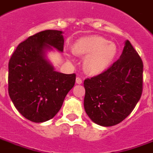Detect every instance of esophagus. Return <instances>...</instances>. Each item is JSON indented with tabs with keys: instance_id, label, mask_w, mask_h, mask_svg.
Wrapping results in <instances>:
<instances>
[{
	"instance_id": "obj_1",
	"label": "esophagus",
	"mask_w": 153,
	"mask_h": 153,
	"mask_svg": "<svg viewBox=\"0 0 153 153\" xmlns=\"http://www.w3.org/2000/svg\"><path fill=\"white\" fill-rule=\"evenodd\" d=\"M82 82V80L81 78H79V77H77L76 78V83H78V84H81Z\"/></svg>"
}]
</instances>
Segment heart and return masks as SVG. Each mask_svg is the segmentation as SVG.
I'll return each instance as SVG.
<instances>
[{"label": "heart", "instance_id": "heart-1", "mask_svg": "<svg viewBox=\"0 0 153 153\" xmlns=\"http://www.w3.org/2000/svg\"><path fill=\"white\" fill-rule=\"evenodd\" d=\"M74 53L83 56V70L90 75H98L110 67L117 56L115 44L99 36H90L78 39L73 47Z\"/></svg>", "mask_w": 153, "mask_h": 153}]
</instances>
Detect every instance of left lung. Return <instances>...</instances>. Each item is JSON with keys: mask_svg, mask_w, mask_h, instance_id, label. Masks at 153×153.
Returning <instances> with one entry per match:
<instances>
[{"mask_svg": "<svg viewBox=\"0 0 153 153\" xmlns=\"http://www.w3.org/2000/svg\"><path fill=\"white\" fill-rule=\"evenodd\" d=\"M143 69L141 57L126 40L117 62L84 80V108L92 122L112 126L131 114L143 92Z\"/></svg>", "mask_w": 153, "mask_h": 153, "instance_id": "8db88e82", "label": "left lung"}]
</instances>
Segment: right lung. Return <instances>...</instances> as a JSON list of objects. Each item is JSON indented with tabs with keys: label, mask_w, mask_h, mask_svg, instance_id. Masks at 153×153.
<instances>
[{
	"label": "right lung",
	"mask_w": 153,
	"mask_h": 153,
	"mask_svg": "<svg viewBox=\"0 0 153 153\" xmlns=\"http://www.w3.org/2000/svg\"><path fill=\"white\" fill-rule=\"evenodd\" d=\"M62 31L46 30L20 43L9 62L8 91L22 116L34 123L53 118L75 82V74L54 71L45 58L52 47L63 51Z\"/></svg>",
	"instance_id": "obj_1"
}]
</instances>
